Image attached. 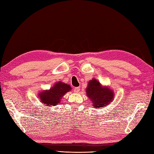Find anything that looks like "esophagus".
Instances as JSON below:
<instances>
[{"label": "esophagus", "instance_id": "esophagus-1", "mask_svg": "<svg viewBox=\"0 0 154 154\" xmlns=\"http://www.w3.org/2000/svg\"><path fill=\"white\" fill-rule=\"evenodd\" d=\"M80 91V87H75L74 88V93H78Z\"/></svg>", "mask_w": 154, "mask_h": 154}]
</instances>
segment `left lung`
Segmentation results:
<instances>
[{
  "instance_id": "1",
  "label": "left lung",
  "mask_w": 154,
  "mask_h": 154,
  "mask_svg": "<svg viewBox=\"0 0 154 154\" xmlns=\"http://www.w3.org/2000/svg\"><path fill=\"white\" fill-rule=\"evenodd\" d=\"M86 94L92 105L99 109L109 105L114 99V92L109 87L103 86L96 79L90 80L86 88Z\"/></svg>"
}]
</instances>
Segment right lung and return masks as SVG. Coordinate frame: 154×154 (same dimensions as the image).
Here are the masks:
<instances>
[{
  "instance_id": "1",
  "label": "right lung",
  "mask_w": 154,
  "mask_h": 154,
  "mask_svg": "<svg viewBox=\"0 0 154 154\" xmlns=\"http://www.w3.org/2000/svg\"><path fill=\"white\" fill-rule=\"evenodd\" d=\"M71 90V87L61 81H57L50 89L38 93V97L43 105L53 106L61 102L65 94Z\"/></svg>"
}]
</instances>
